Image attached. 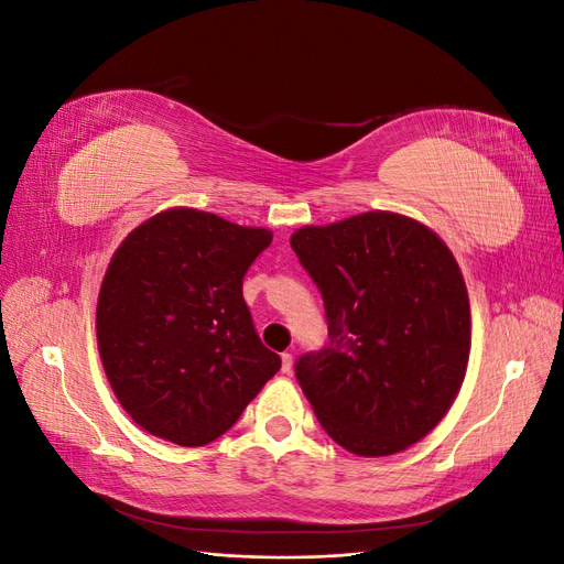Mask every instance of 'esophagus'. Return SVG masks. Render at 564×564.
Segmentation results:
<instances>
[{"label": "esophagus", "instance_id": "obj_1", "mask_svg": "<svg viewBox=\"0 0 564 564\" xmlns=\"http://www.w3.org/2000/svg\"><path fill=\"white\" fill-rule=\"evenodd\" d=\"M280 357H282V371H284V373L292 371V365H294V357H292V352H282Z\"/></svg>", "mask_w": 564, "mask_h": 564}]
</instances>
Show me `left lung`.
<instances>
[{
    "label": "left lung",
    "instance_id": "8db88e82",
    "mask_svg": "<svg viewBox=\"0 0 564 564\" xmlns=\"http://www.w3.org/2000/svg\"><path fill=\"white\" fill-rule=\"evenodd\" d=\"M292 249L319 286L329 344L296 379L327 435L357 456H390L449 412L470 355L460 268L419 220L367 212L305 226Z\"/></svg>",
    "mask_w": 564,
    "mask_h": 564
}]
</instances>
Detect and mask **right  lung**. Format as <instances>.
<instances>
[{
    "mask_svg": "<svg viewBox=\"0 0 564 564\" xmlns=\"http://www.w3.org/2000/svg\"><path fill=\"white\" fill-rule=\"evenodd\" d=\"M268 228L174 207L133 228L100 284L96 338L119 404L150 435L202 447L280 371L253 329L242 278Z\"/></svg>",
    "mask_w": 564,
    "mask_h": 564,
    "instance_id": "add662e5",
    "label": "right lung"
}]
</instances>
